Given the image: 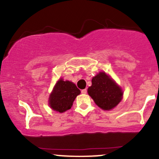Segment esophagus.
<instances>
[{
  "mask_svg": "<svg viewBox=\"0 0 159 159\" xmlns=\"http://www.w3.org/2000/svg\"><path fill=\"white\" fill-rule=\"evenodd\" d=\"M87 93V89H84V90H81V93H83V94H86Z\"/></svg>",
  "mask_w": 159,
  "mask_h": 159,
  "instance_id": "34e87169",
  "label": "esophagus"
}]
</instances>
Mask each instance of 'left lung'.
<instances>
[{"label":"left lung","mask_w":159,"mask_h":159,"mask_svg":"<svg viewBox=\"0 0 159 159\" xmlns=\"http://www.w3.org/2000/svg\"><path fill=\"white\" fill-rule=\"evenodd\" d=\"M88 94L100 108L110 111L120 102L123 92L110 76L99 72L92 79V85L87 90Z\"/></svg>","instance_id":"8db88e82"}]
</instances>
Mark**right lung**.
<instances>
[{
	"label": "right lung",
	"mask_w": 159,
	"mask_h": 159,
	"mask_svg": "<svg viewBox=\"0 0 159 159\" xmlns=\"http://www.w3.org/2000/svg\"><path fill=\"white\" fill-rule=\"evenodd\" d=\"M81 91L76 85L69 81L62 78L56 83L49 97V105L54 111L63 113L70 109L76 96Z\"/></svg>",
	"instance_id": "add662e5"
}]
</instances>
